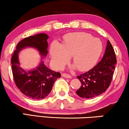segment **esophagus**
Instances as JSON below:
<instances>
[{"label": "esophagus", "instance_id": "obj_1", "mask_svg": "<svg viewBox=\"0 0 129 129\" xmlns=\"http://www.w3.org/2000/svg\"><path fill=\"white\" fill-rule=\"evenodd\" d=\"M61 76L64 77L65 78H69V79H70L72 77V76L70 75H68V74H66V73H62L61 74Z\"/></svg>", "mask_w": 129, "mask_h": 129}]
</instances>
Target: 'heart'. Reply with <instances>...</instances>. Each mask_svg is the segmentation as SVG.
Wrapping results in <instances>:
<instances>
[{"instance_id": "1", "label": "heart", "mask_w": 129, "mask_h": 129, "mask_svg": "<svg viewBox=\"0 0 129 129\" xmlns=\"http://www.w3.org/2000/svg\"><path fill=\"white\" fill-rule=\"evenodd\" d=\"M101 40L84 32L72 33L64 37L60 45L57 42L52 43L50 48L51 59L56 68L60 69L72 56L74 64L72 68L85 71L92 68L103 52Z\"/></svg>"}]
</instances>
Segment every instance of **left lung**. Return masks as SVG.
<instances>
[{
  "instance_id": "1",
  "label": "left lung",
  "mask_w": 129,
  "mask_h": 129,
  "mask_svg": "<svg viewBox=\"0 0 129 129\" xmlns=\"http://www.w3.org/2000/svg\"><path fill=\"white\" fill-rule=\"evenodd\" d=\"M116 57L114 49L107 40L105 54L94 68L77 76L81 86L76 91L80 98L91 99L105 92L110 86L115 69Z\"/></svg>"
}]
</instances>
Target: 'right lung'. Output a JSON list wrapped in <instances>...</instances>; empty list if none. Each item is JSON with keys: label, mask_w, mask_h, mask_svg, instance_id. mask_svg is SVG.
<instances>
[{"label": "right lung", "mask_w": 129, "mask_h": 129, "mask_svg": "<svg viewBox=\"0 0 129 129\" xmlns=\"http://www.w3.org/2000/svg\"><path fill=\"white\" fill-rule=\"evenodd\" d=\"M49 36L40 33L24 38L19 42L12 57V70L14 80L23 94L34 100H39L48 96L55 81L60 77L59 72L50 70L44 64L43 60L35 69L25 70L20 66L19 53L27 47L36 49L42 59L46 57Z\"/></svg>", "instance_id": "obj_1"}]
</instances>
